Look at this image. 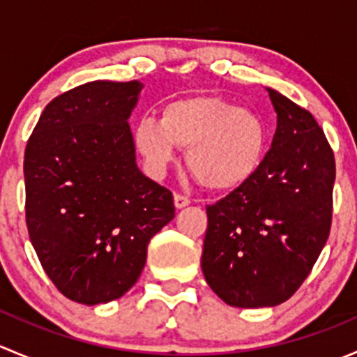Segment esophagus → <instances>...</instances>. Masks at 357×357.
<instances>
[{"label": "esophagus", "instance_id": "34e87169", "mask_svg": "<svg viewBox=\"0 0 357 357\" xmlns=\"http://www.w3.org/2000/svg\"><path fill=\"white\" fill-rule=\"evenodd\" d=\"M190 204H192V200H190L188 197L179 195V193H176V195H174V207L176 208H183V207H186V205H190Z\"/></svg>", "mask_w": 357, "mask_h": 357}]
</instances>
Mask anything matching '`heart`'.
<instances>
[{
	"label": "heart",
	"instance_id": "obj_1",
	"mask_svg": "<svg viewBox=\"0 0 357 357\" xmlns=\"http://www.w3.org/2000/svg\"><path fill=\"white\" fill-rule=\"evenodd\" d=\"M132 142L152 178H162L186 150V165L202 186L229 192L261 167L268 132L255 112L211 95L169 102L162 117H142Z\"/></svg>",
	"mask_w": 357,
	"mask_h": 357
}]
</instances>
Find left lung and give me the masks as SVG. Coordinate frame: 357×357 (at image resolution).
I'll use <instances>...</instances> for the list:
<instances>
[{
  "mask_svg": "<svg viewBox=\"0 0 357 357\" xmlns=\"http://www.w3.org/2000/svg\"><path fill=\"white\" fill-rule=\"evenodd\" d=\"M276 131L261 167L207 205L205 282L233 307L289 301L318 261L332 226L335 158L307 110L266 88Z\"/></svg>",
  "mask_w": 357,
  "mask_h": 357,
  "instance_id": "8db88e82",
  "label": "left lung"
}]
</instances>
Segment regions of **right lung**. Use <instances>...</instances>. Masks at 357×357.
<instances>
[{"mask_svg": "<svg viewBox=\"0 0 357 357\" xmlns=\"http://www.w3.org/2000/svg\"><path fill=\"white\" fill-rule=\"evenodd\" d=\"M139 81H93L46 105L24 157L25 221L39 262L79 304L122 297L174 218L172 193L136 165Z\"/></svg>", "mask_w": 357, "mask_h": 357, "instance_id": "right-lung-1", "label": "right lung"}]
</instances>
